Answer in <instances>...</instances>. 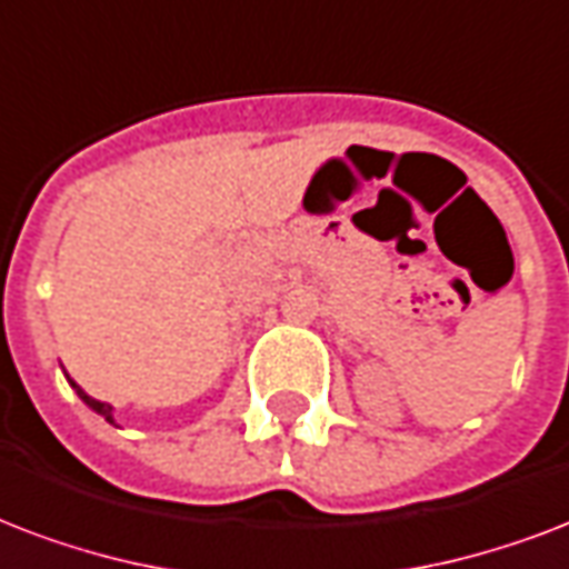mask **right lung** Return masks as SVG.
Instances as JSON below:
<instances>
[{
	"instance_id": "1",
	"label": "right lung",
	"mask_w": 569,
	"mask_h": 569,
	"mask_svg": "<svg viewBox=\"0 0 569 569\" xmlns=\"http://www.w3.org/2000/svg\"><path fill=\"white\" fill-rule=\"evenodd\" d=\"M68 381H71V379H68ZM71 388L77 390V397H80V400L86 402L89 409L98 411V415H101V418L110 420V423H116V420H112V406H110V402H101V400H94V397H89V393H86V390H82L80 385H77V381H71Z\"/></svg>"
}]
</instances>
